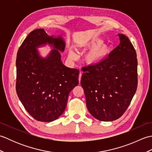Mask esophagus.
I'll return each instance as SVG.
<instances>
[{
    "instance_id": "obj_1",
    "label": "esophagus",
    "mask_w": 152,
    "mask_h": 152,
    "mask_svg": "<svg viewBox=\"0 0 152 152\" xmlns=\"http://www.w3.org/2000/svg\"><path fill=\"white\" fill-rule=\"evenodd\" d=\"M82 73L80 72V74H79V78H78V80H79V82H80V80H81V78H82Z\"/></svg>"
}]
</instances>
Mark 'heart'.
I'll use <instances>...</instances> for the list:
<instances>
[{
  "instance_id": "obj_1",
  "label": "heart",
  "mask_w": 152,
  "mask_h": 152,
  "mask_svg": "<svg viewBox=\"0 0 152 152\" xmlns=\"http://www.w3.org/2000/svg\"><path fill=\"white\" fill-rule=\"evenodd\" d=\"M102 40L101 38H93L85 46L91 48L86 55V60L88 64H97L104 59L108 52V47L106 44H102ZM70 57L74 56V52L72 50H69Z\"/></svg>"
}]
</instances>
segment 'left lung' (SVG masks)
I'll list each match as a JSON object with an SVG mask.
<instances>
[{"label": "left lung", "instance_id": "8db88e82", "mask_svg": "<svg viewBox=\"0 0 152 152\" xmlns=\"http://www.w3.org/2000/svg\"><path fill=\"white\" fill-rule=\"evenodd\" d=\"M118 35L120 42L106 59L82 69L81 85L87 108L93 117L102 121L120 118L137 88L136 51L128 37Z\"/></svg>", "mask_w": 152, "mask_h": 152}]
</instances>
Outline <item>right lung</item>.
<instances>
[{
	"label": "right lung",
	"instance_id": "obj_1",
	"mask_svg": "<svg viewBox=\"0 0 152 152\" xmlns=\"http://www.w3.org/2000/svg\"><path fill=\"white\" fill-rule=\"evenodd\" d=\"M49 43L54 48L46 58L36 48ZM65 44L61 36L50 37L43 28L29 33L16 59V92L25 110L37 121L50 122L62 115L70 92L78 84L79 70L65 66L60 51Z\"/></svg>",
	"mask_w": 152,
	"mask_h": 152
}]
</instances>
